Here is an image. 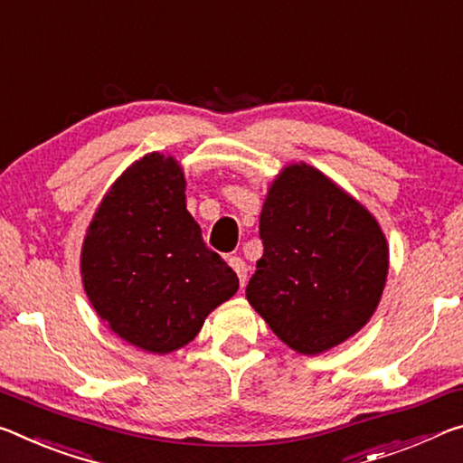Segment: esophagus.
<instances>
[{"label": "esophagus", "instance_id": "1", "mask_svg": "<svg viewBox=\"0 0 463 463\" xmlns=\"http://www.w3.org/2000/svg\"><path fill=\"white\" fill-rule=\"evenodd\" d=\"M229 263H231V268L234 269V274L239 276L241 286H245V282H247V271H249L247 263H245L243 260H241V258H231Z\"/></svg>", "mask_w": 463, "mask_h": 463}]
</instances>
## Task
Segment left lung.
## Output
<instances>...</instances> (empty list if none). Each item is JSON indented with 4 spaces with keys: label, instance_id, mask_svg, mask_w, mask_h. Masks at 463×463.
Instances as JSON below:
<instances>
[{
    "label": "left lung",
    "instance_id": "8db88e82",
    "mask_svg": "<svg viewBox=\"0 0 463 463\" xmlns=\"http://www.w3.org/2000/svg\"><path fill=\"white\" fill-rule=\"evenodd\" d=\"M260 237L263 255L245 295L286 346L315 356L369 324L390 245L356 197L319 168L286 165L268 187Z\"/></svg>",
    "mask_w": 463,
    "mask_h": 463
}]
</instances>
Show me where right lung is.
<instances>
[{
  "label": "right lung",
  "instance_id": "add662e5",
  "mask_svg": "<svg viewBox=\"0 0 463 463\" xmlns=\"http://www.w3.org/2000/svg\"><path fill=\"white\" fill-rule=\"evenodd\" d=\"M185 173L171 154L131 163L88 224L80 274L107 327L150 354L200 334L208 315L239 290V278L205 247L187 212Z\"/></svg>",
  "mask_w": 463,
  "mask_h": 463
}]
</instances>
